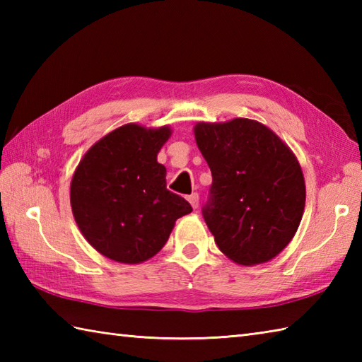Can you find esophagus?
I'll return each instance as SVG.
<instances>
[{"label": "esophagus", "instance_id": "esophagus-1", "mask_svg": "<svg viewBox=\"0 0 362 362\" xmlns=\"http://www.w3.org/2000/svg\"><path fill=\"white\" fill-rule=\"evenodd\" d=\"M187 199H188V202L191 204V206H193V209L196 210L197 206H199V194L193 193V194H189Z\"/></svg>", "mask_w": 362, "mask_h": 362}]
</instances>
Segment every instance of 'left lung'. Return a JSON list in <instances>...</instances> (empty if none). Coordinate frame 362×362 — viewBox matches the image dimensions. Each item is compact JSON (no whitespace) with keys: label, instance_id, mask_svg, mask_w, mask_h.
<instances>
[{"label":"left lung","instance_id":"1","mask_svg":"<svg viewBox=\"0 0 362 362\" xmlns=\"http://www.w3.org/2000/svg\"><path fill=\"white\" fill-rule=\"evenodd\" d=\"M194 135L213 175L202 214L219 250L243 266L272 259L296 235L305 209L296 156L247 118L199 122Z\"/></svg>","mask_w":362,"mask_h":362}]
</instances>
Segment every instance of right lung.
<instances>
[{
  "mask_svg": "<svg viewBox=\"0 0 362 362\" xmlns=\"http://www.w3.org/2000/svg\"><path fill=\"white\" fill-rule=\"evenodd\" d=\"M171 129L126 124L83 156L71 180V209L82 235L118 263L136 264L163 247L175 221L193 211L166 188L157 153Z\"/></svg>",
  "mask_w": 362,
  "mask_h": 362,
  "instance_id": "right-lung-1",
  "label": "right lung"
}]
</instances>
